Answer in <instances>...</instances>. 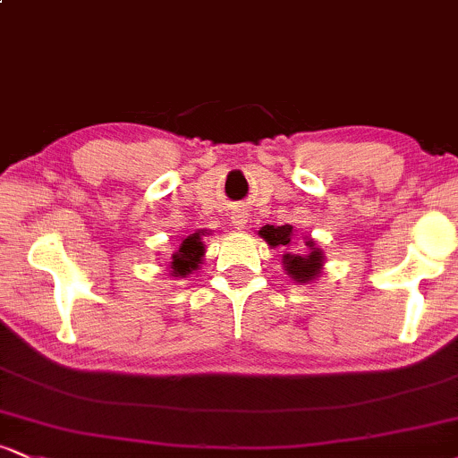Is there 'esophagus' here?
Wrapping results in <instances>:
<instances>
[{
    "mask_svg": "<svg viewBox=\"0 0 458 458\" xmlns=\"http://www.w3.org/2000/svg\"><path fill=\"white\" fill-rule=\"evenodd\" d=\"M233 224L236 225V228H243V225L247 224V213L236 211V213L233 215Z\"/></svg>",
    "mask_w": 458,
    "mask_h": 458,
    "instance_id": "1",
    "label": "esophagus"
}]
</instances>
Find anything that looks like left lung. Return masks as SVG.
Instances as JSON below:
<instances>
[{
    "label": "left lung",
    "instance_id": "left-lung-1",
    "mask_svg": "<svg viewBox=\"0 0 458 458\" xmlns=\"http://www.w3.org/2000/svg\"><path fill=\"white\" fill-rule=\"evenodd\" d=\"M259 234L267 241L271 247H288L293 239V225H262ZM308 251L306 254H284V271L299 284H308L317 280L323 271V251L318 250L314 241H306Z\"/></svg>",
    "mask_w": 458,
    "mask_h": 458
}]
</instances>
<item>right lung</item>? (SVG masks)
<instances>
[{
	"instance_id": "add662e5",
	"label": "right lung",
	"mask_w": 458,
	"mask_h": 458,
	"mask_svg": "<svg viewBox=\"0 0 458 458\" xmlns=\"http://www.w3.org/2000/svg\"><path fill=\"white\" fill-rule=\"evenodd\" d=\"M202 236H204V230H198V233L189 234L181 243V247L172 254V262H170L172 276L187 277L189 273H193L199 265H202V256H204Z\"/></svg>"
}]
</instances>
